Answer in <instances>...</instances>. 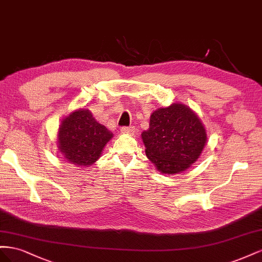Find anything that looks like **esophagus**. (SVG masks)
<instances>
[{
  "label": "esophagus",
  "instance_id": "obj_1",
  "mask_svg": "<svg viewBox=\"0 0 262 262\" xmlns=\"http://www.w3.org/2000/svg\"><path fill=\"white\" fill-rule=\"evenodd\" d=\"M121 132H122L123 134H134V133H135V127H134V126L122 127Z\"/></svg>",
  "mask_w": 262,
  "mask_h": 262
}]
</instances>
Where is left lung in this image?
I'll return each mask as SVG.
<instances>
[{
	"label": "left lung",
	"instance_id": "obj_1",
	"mask_svg": "<svg viewBox=\"0 0 262 262\" xmlns=\"http://www.w3.org/2000/svg\"><path fill=\"white\" fill-rule=\"evenodd\" d=\"M145 152L160 173H182L195 162L207 141L200 117L182 103L160 107L150 115L149 128L141 133Z\"/></svg>",
	"mask_w": 262,
	"mask_h": 262
}]
</instances>
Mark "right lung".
Listing matches in <instances>:
<instances>
[{
  "label": "right lung",
  "mask_w": 262,
  "mask_h": 262,
  "mask_svg": "<svg viewBox=\"0 0 262 262\" xmlns=\"http://www.w3.org/2000/svg\"><path fill=\"white\" fill-rule=\"evenodd\" d=\"M112 137L113 134L95 121L91 111L83 107L62 119L58 128L57 145L69 163L89 167L100 158Z\"/></svg>",
  "instance_id": "1"
}]
</instances>
